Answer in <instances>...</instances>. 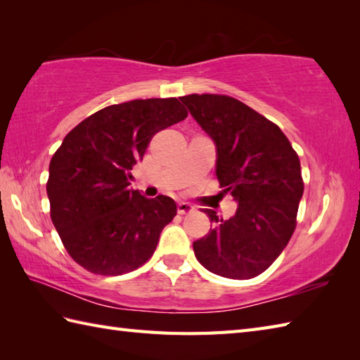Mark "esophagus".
<instances>
[{
  "mask_svg": "<svg viewBox=\"0 0 360 360\" xmlns=\"http://www.w3.org/2000/svg\"><path fill=\"white\" fill-rule=\"evenodd\" d=\"M195 210V207L192 204L188 202H179L178 204V213L179 215H186V213H192Z\"/></svg>",
  "mask_w": 360,
  "mask_h": 360,
  "instance_id": "esophagus-1",
  "label": "esophagus"
}]
</instances>
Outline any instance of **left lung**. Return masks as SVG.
Listing matches in <instances>:
<instances>
[{
  "mask_svg": "<svg viewBox=\"0 0 360 360\" xmlns=\"http://www.w3.org/2000/svg\"><path fill=\"white\" fill-rule=\"evenodd\" d=\"M181 102L215 143L219 186L238 204L227 221L202 209L215 227L193 243L195 255L221 277L254 278L294 233L303 195L300 160L277 125L233 97L192 94Z\"/></svg>",
  "mask_w": 360,
  "mask_h": 360,
  "instance_id": "obj_1",
  "label": "left lung"
}]
</instances>
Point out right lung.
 Segmentation results:
<instances>
[{
    "label": "right lung",
    "mask_w": 360,
    "mask_h": 360,
    "mask_svg": "<svg viewBox=\"0 0 360 360\" xmlns=\"http://www.w3.org/2000/svg\"><path fill=\"white\" fill-rule=\"evenodd\" d=\"M186 117L178 98H145L106 106L66 134L51 159L46 190L52 223L75 263L122 275L153 255L176 202L129 188V170L153 136Z\"/></svg>",
    "instance_id": "obj_1"
}]
</instances>
